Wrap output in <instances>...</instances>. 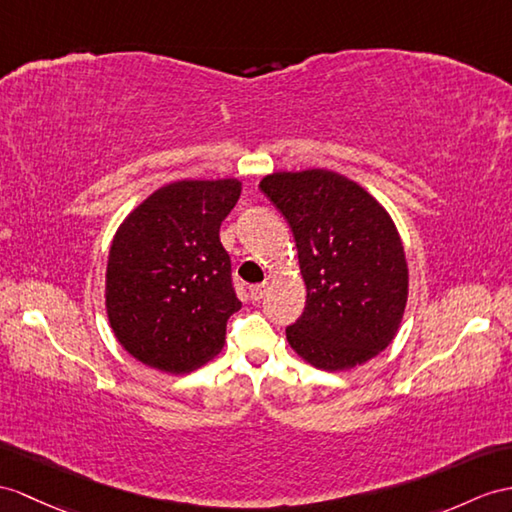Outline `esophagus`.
Masks as SVG:
<instances>
[{
	"label": "esophagus",
	"instance_id": "34e87169",
	"mask_svg": "<svg viewBox=\"0 0 512 512\" xmlns=\"http://www.w3.org/2000/svg\"><path fill=\"white\" fill-rule=\"evenodd\" d=\"M267 289H269L267 282H263V284H254V286H249V295H252V299H256V302H258V299H263V297H265Z\"/></svg>",
	"mask_w": 512,
	"mask_h": 512
}]
</instances>
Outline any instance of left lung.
Returning a JSON list of instances; mask_svg holds the SVG:
<instances>
[{"label":"left lung","mask_w":512,"mask_h":512,"mask_svg":"<svg viewBox=\"0 0 512 512\" xmlns=\"http://www.w3.org/2000/svg\"><path fill=\"white\" fill-rule=\"evenodd\" d=\"M293 232L306 308L286 341L317 369L363 365L395 339L408 265L389 213L354 180L328 169L260 180Z\"/></svg>","instance_id":"8db88e82"}]
</instances>
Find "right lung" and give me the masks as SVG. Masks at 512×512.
Here are the masks:
<instances>
[{"instance_id": "obj_1", "label": "right lung", "mask_w": 512, "mask_h": 512, "mask_svg": "<svg viewBox=\"0 0 512 512\" xmlns=\"http://www.w3.org/2000/svg\"><path fill=\"white\" fill-rule=\"evenodd\" d=\"M239 195L234 178L171 182L119 226L106 267V313L123 350L143 365L189 373L221 352L241 302L219 228Z\"/></svg>"}]
</instances>
